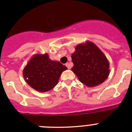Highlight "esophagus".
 I'll return each instance as SVG.
<instances>
[{
    "label": "esophagus",
    "instance_id": "obj_1",
    "mask_svg": "<svg viewBox=\"0 0 132 132\" xmlns=\"http://www.w3.org/2000/svg\"><path fill=\"white\" fill-rule=\"evenodd\" d=\"M66 66H67V68L70 69L71 68V63H66Z\"/></svg>",
    "mask_w": 132,
    "mask_h": 132
}]
</instances>
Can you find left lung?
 <instances>
[{
    "mask_svg": "<svg viewBox=\"0 0 132 132\" xmlns=\"http://www.w3.org/2000/svg\"><path fill=\"white\" fill-rule=\"evenodd\" d=\"M71 71L80 82L88 87L105 81L110 74V63L106 55L93 42L87 41L75 47L71 55Z\"/></svg>",
    "mask_w": 132,
    "mask_h": 132,
    "instance_id": "obj_1",
    "label": "left lung"
}]
</instances>
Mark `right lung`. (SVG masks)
Here are the masks:
<instances>
[{
  "label": "right lung",
  "instance_id": "obj_1",
  "mask_svg": "<svg viewBox=\"0 0 132 132\" xmlns=\"http://www.w3.org/2000/svg\"><path fill=\"white\" fill-rule=\"evenodd\" d=\"M67 67L59 61H52L47 53L35 54L23 69L26 82L41 93L47 92L58 83L61 75Z\"/></svg>",
  "mask_w": 132,
  "mask_h": 132
}]
</instances>
